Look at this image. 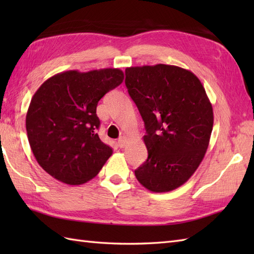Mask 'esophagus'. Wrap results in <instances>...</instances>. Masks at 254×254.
<instances>
[{
    "mask_svg": "<svg viewBox=\"0 0 254 254\" xmlns=\"http://www.w3.org/2000/svg\"><path fill=\"white\" fill-rule=\"evenodd\" d=\"M127 143V137H126V136H122L118 139V145H119V147H121V148L126 146Z\"/></svg>",
    "mask_w": 254,
    "mask_h": 254,
    "instance_id": "esophagus-1",
    "label": "esophagus"
}]
</instances>
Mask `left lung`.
Returning a JSON list of instances; mask_svg holds the SVG:
<instances>
[{"label":"left lung","mask_w":254,"mask_h":254,"mask_svg":"<svg viewBox=\"0 0 254 254\" xmlns=\"http://www.w3.org/2000/svg\"><path fill=\"white\" fill-rule=\"evenodd\" d=\"M126 85L145 123L148 157L135 170L147 190L181 187L206 153L213 107L201 80L189 69L168 64L126 68Z\"/></svg>","instance_id":"obj_1"}]
</instances>
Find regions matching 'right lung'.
<instances>
[{
  "label": "right lung",
  "instance_id": "right-lung-1",
  "mask_svg": "<svg viewBox=\"0 0 254 254\" xmlns=\"http://www.w3.org/2000/svg\"><path fill=\"white\" fill-rule=\"evenodd\" d=\"M119 68L66 71L48 78L32 96L26 130L38 164L55 179L78 186L93 179L112 155L100 141L98 101L123 82Z\"/></svg>",
  "mask_w": 254,
  "mask_h": 254
}]
</instances>
